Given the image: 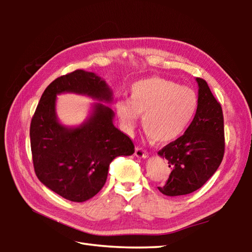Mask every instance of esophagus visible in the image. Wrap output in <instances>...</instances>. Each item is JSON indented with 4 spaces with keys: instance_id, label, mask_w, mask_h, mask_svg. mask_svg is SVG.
<instances>
[{
    "instance_id": "1",
    "label": "esophagus",
    "mask_w": 252,
    "mask_h": 252,
    "mask_svg": "<svg viewBox=\"0 0 252 252\" xmlns=\"http://www.w3.org/2000/svg\"><path fill=\"white\" fill-rule=\"evenodd\" d=\"M135 156L138 158H147L149 156V153L144 150L141 147H136L135 148Z\"/></svg>"
}]
</instances>
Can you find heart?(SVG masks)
Wrapping results in <instances>:
<instances>
[{"instance_id":"1","label":"heart","mask_w":252,"mask_h":252,"mask_svg":"<svg viewBox=\"0 0 252 252\" xmlns=\"http://www.w3.org/2000/svg\"><path fill=\"white\" fill-rule=\"evenodd\" d=\"M198 109L192 89L162 78L144 79L132 85L129 101L120 100L117 112L123 126L132 130L142 116V126L157 143L174 141L182 135Z\"/></svg>"}]
</instances>
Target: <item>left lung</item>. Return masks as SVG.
Returning <instances> with one entry per match:
<instances>
[{"label":"left lung","mask_w":252,"mask_h":252,"mask_svg":"<svg viewBox=\"0 0 252 252\" xmlns=\"http://www.w3.org/2000/svg\"><path fill=\"white\" fill-rule=\"evenodd\" d=\"M199 84L198 109L185 134L158 151L168 160L171 173L160 192L185 195L201 188L219 168L224 155L223 113L220 102L203 79Z\"/></svg>","instance_id":"left-lung-1"}]
</instances>
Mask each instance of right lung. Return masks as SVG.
Returning a JSON list of instances; mask_svg holds the SVG:
<instances>
[{
    "label": "right lung",
    "instance_id": "right-lung-1",
    "mask_svg": "<svg viewBox=\"0 0 252 252\" xmlns=\"http://www.w3.org/2000/svg\"><path fill=\"white\" fill-rule=\"evenodd\" d=\"M75 92L111 101L110 89L92 72L75 70L59 76L41 96L30 126L34 171L55 193L74 202L91 199L103 188L111 161L134 152L132 140L113 126V111L102 103L75 129L60 125L55 117L57 94Z\"/></svg>",
    "mask_w": 252,
    "mask_h": 252
}]
</instances>
